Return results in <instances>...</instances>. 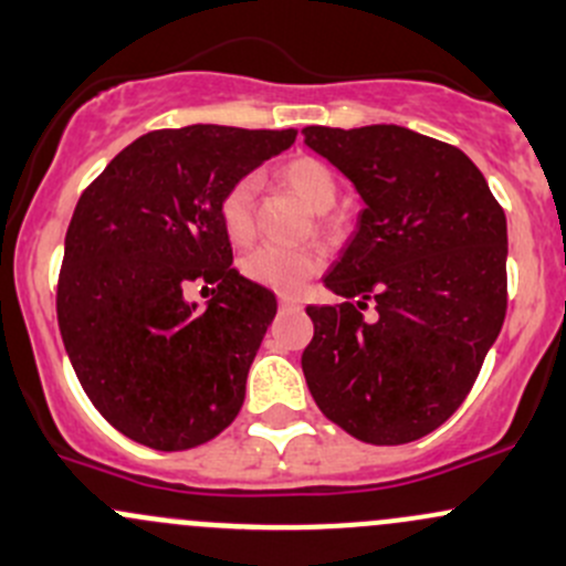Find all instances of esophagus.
Listing matches in <instances>:
<instances>
[{
    "mask_svg": "<svg viewBox=\"0 0 566 566\" xmlns=\"http://www.w3.org/2000/svg\"><path fill=\"white\" fill-rule=\"evenodd\" d=\"M279 306H282V308H301V297L279 295Z\"/></svg>",
    "mask_w": 566,
    "mask_h": 566,
    "instance_id": "esophagus-1",
    "label": "esophagus"
}]
</instances>
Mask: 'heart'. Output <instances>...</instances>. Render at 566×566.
Instances as JSON below:
<instances>
[{
	"label": "heart",
	"mask_w": 566,
	"mask_h": 566,
	"mask_svg": "<svg viewBox=\"0 0 566 566\" xmlns=\"http://www.w3.org/2000/svg\"><path fill=\"white\" fill-rule=\"evenodd\" d=\"M273 177L290 190L297 201L312 212H319L316 226L322 231H338L340 217L331 214V207L338 196V179L335 171L316 155H293L282 160L273 169ZM220 222L222 231L233 244H247L254 235V179L241 177L222 192L220 198ZM327 263V254L322 247H297V250H284V247H258L241 260V271L247 279L263 284V287L276 290V293H295L308 279L316 276Z\"/></svg>",
	"instance_id": "b5f03b06"
}]
</instances>
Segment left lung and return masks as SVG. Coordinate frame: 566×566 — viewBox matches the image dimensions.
<instances>
[{
	"instance_id": "obj_1",
	"label": "left lung",
	"mask_w": 566,
	"mask_h": 566,
	"mask_svg": "<svg viewBox=\"0 0 566 566\" xmlns=\"http://www.w3.org/2000/svg\"><path fill=\"white\" fill-rule=\"evenodd\" d=\"M303 136L365 201L325 276L344 301L306 306L308 392L363 443H411L462 406L502 331L505 212L473 160L432 136L402 126H306Z\"/></svg>"
}]
</instances>
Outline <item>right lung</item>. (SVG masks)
<instances>
[{"instance_id": "add662e5", "label": "right lung", "mask_w": 566, "mask_h": 566, "mask_svg": "<svg viewBox=\"0 0 566 566\" xmlns=\"http://www.w3.org/2000/svg\"><path fill=\"white\" fill-rule=\"evenodd\" d=\"M295 134L160 128L80 196L55 290L61 338L93 408L136 443L196 449L239 416L276 295L231 265L220 198ZM192 283L213 287L203 313L184 301Z\"/></svg>"}]
</instances>
